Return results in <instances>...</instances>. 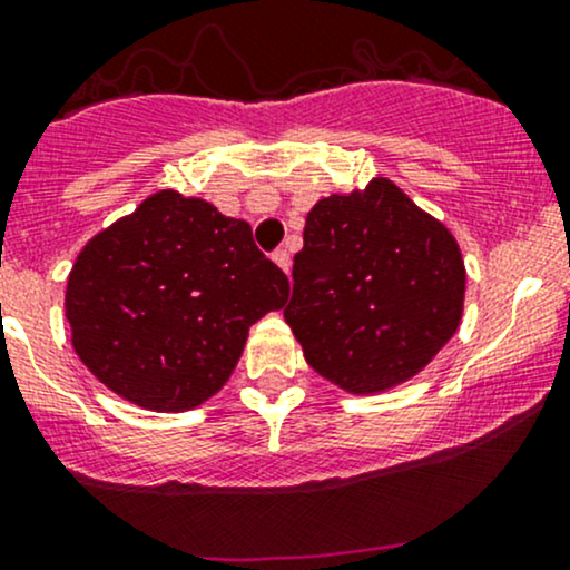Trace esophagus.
<instances>
[{
    "instance_id": "34e87169",
    "label": "esophagus",
    "mask_w": 570,
    "mask_h": 570,
    "mask_svg": "<svg viewBox=\"0 0 570 570\" xmlns=\"http://www.w3.org/2000/svg\"><path fill=\"white\" fill-rule=\"evenodd\" d=\"M274 263H277L283 272H291V253H287V249H277V253H274Z\"/></svg>"
}]
</instances>
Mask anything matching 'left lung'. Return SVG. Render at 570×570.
<instances>
[{
	"mask_svg": "<svg viewBox=\"0 0 570 570\" xmlns=\"http://www.w3.org/2000/svg\"><path fill=\"white\" fill-rule=\"evenodd\" d=\"M462 307L456 238L394 181L312 206L285 321L317 375L351 394L394 389L438 356Z\"/></svg>",
	"mask_w": 570,
	"mask_h": 570,
	"instance_id": "obj_1",
	"label": "left lung"
}]
</instances>
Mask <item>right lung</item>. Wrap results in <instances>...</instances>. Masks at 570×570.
I'll use <instances>...</instances> for the list:
<instances>
[{
    "mask_svg": "<svg viewBox=\"0 0 570 570\" xmlns=\"http://www.w3.org/2000/svg\"><path fill=\"white\" fill-rule=\"evenodd\" d=\"M287 287L244 219L163 189L81 249L65 315L97 381L146 410L181 413L223 389L249 326L285 307Z\"/></svg>",
    "mask_w": 570,
    "mask_h": 570,
    "instance_id": "add662e5",
    "label": "right lung"
}]
</instances>
